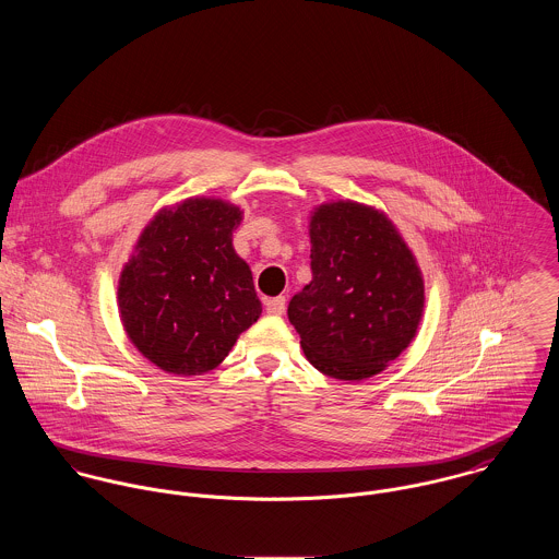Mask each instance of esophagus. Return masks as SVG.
Instances as JSON below:
<instances>
[{"label":"esophagus","mask_w":559,"mask_h":559,"mask_svg":"<svg viewBox=\"0 0 559 559\" xmlns=\"http://www.w3.org/2000/svg\"><path fill=\"white\" fill-rule=\"evenodd\" d=\"M285 309H287V302H285V298H283V296L265 300V312H267V314H276V317H281V314L285 312Z\"/></svg>","instance_id":"obj_1"}]
</instances>
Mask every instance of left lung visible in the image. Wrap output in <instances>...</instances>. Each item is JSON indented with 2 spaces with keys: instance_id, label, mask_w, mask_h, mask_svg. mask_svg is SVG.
I'll list each match as a JSON object with an SVG mask.
<instances>
[{
  "instance_id": "8db88e82",
  "label": "left lung",
  "mask_w": 559,
  "mask_h": 559,
  "mask_svg": "<svg viewBox=\"0 0 559 559\" xmlns=\"http://www.w3.org/2000/svg\"><path fill=\"white\" fill-rule=\"evenodd\" d=\"M312 281L289 302V321L317 371L367 379L414 338L425 285L412 250L377 210L338 201L310 218Z\"/></svg>"
}]
</instances>
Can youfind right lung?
I'll return each mask as SVG.
<instances>
[{
    "label": "right lung",
    "instance_id": "obj_1",
    "mask_svg": "<svg viewBox=\"0 0 559 559\" xmlns=\"http://www.w3.org/2000/svg\"><path fill=\"white\" fill-rule=\"evenodd\" d=\"M242 212L218 199L163 210L124 265L118 300L134 347L156 367L201 374L218 367L261 314L231 231Z\"/></svg>",
    "mask_w": 559,
    "mask_h": 559
}]
</instances>
